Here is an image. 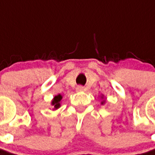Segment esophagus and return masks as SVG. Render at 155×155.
<instances>
[{
	"instance_id": "1",
	"label": "esophagus",
	"mask_w": 155,
	"mask_h": 155,
	"mask_svg": "<svg viewBox=\"0 0 155 155\" xmlns=\"http://www.w3.org/2000/svg\"><path fill=\"white\" fill-rule=\"evenodd\" d=\"M84 91V88L83 86H81V85H79L76 87V91L77 92H82V91Z\"/></svg>"
}]
</instances>
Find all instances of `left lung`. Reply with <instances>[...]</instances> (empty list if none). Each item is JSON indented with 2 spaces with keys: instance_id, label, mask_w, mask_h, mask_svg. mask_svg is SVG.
Masks as SVG:
<instances>
[{
  "instance_id": "left-lung-1",
  "label": "left lung",
  "mask_w": 155,
  "mask_h": 155,
  "mask_svg": "<svg viewBox=\"0 0 155 155\" xmlns=\"http://www.w3.org/2000/svg\"><path fill=\"white\" fill-rule=\"evenodd\" d=\"M104 101H102V102H101V104H104Z\"/></svg>"
}]
</instances>
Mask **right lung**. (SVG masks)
<instances>
[{
	"label": "right lung",
	"instance_id": "obj_1",
	"mask_svg": "<svg viewBox=\"0 0 155 155\" xmlns=\"http://www.w3.org/2000/svg\"><path fill=\"white\" fill-rule=\"evenodd\" d=\"M61 100H62V95L61 94H58V95L54 96V99L51 101V104L53 105L54 110H57V109L61 107Z\"/></svg>",
	"mask_w": 155,
	"mask_h": 155
}]
</instances>
